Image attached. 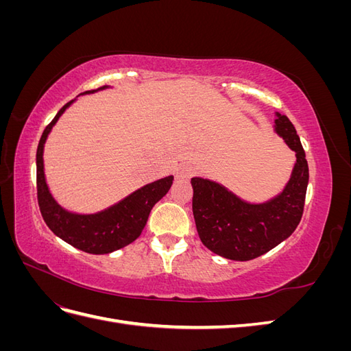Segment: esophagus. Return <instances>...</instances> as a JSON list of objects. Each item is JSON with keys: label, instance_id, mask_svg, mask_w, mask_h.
I'll use <instances>...</instances> for the list:
<instances>
[{"label": "esophagus", "instance_id": "34e87169", "mask_svg": "<svg viewBox=\"0 0 351 351\" xmlns=\"http://www.w3.org/2000/svg\"><path fill=\"white\" fill-rule=\"evenodd\" d=\"M192 168L190 167H180L178 169H177V177L178 178H189V177H192Z\"/></svg>", "mask_w": 351, "mask_h": 351}]
</instances>
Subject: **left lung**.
I'll list each match as a JSON object with an SVG mask.
<instances>
[{"instance_id":"8db88e82","label":"left lung","mask_w":351,"mask_h":351,"mask_svg":"<svg viewBox=\"0 0 351 351\" xmlns=\"http://www.w3.org/2000/svg\"><path fill=\"white\" fill-rule=\"evenodd\" d=\"M275 115V133L295 152L291 177L280 195L263 204H249L219 183L192 178L197 234L210 252L222 258H258L289 239L302 219L309 167L294 125L285 115Z\"/></svg>"}]
</instances>
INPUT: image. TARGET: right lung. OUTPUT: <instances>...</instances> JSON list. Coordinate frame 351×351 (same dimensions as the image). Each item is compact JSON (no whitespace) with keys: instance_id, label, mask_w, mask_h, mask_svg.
<instances>
[{"instance_id":"add662e5","label":"right lung","mask_w":351,"mask_h":351,"mask_svg":"<svg viewBox=\"0 0 351 351\" xmlns=\"http://www.w3.org/2000/svg\"><path fill=\"white\" fill-rule=\"evenodd\" d=\"M108 86H102V90ZM88 90L84 93H93ZM76 101L73 99L62 107L40 136L36 151V187L38 204L44 221L57 237L71 244L73 247L92 254H105L119 250L133 243L141 236L146 226L151 209L162 199L173 184V176L156 180L97 214H74L57 204L52 197L44 173V146L47 137L56 125L61 114Z\"/></svg>"}]
</instances>
